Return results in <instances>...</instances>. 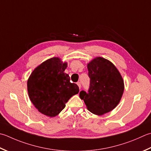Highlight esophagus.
Listing matches in <instances>:
<instances>
[{
	"mask_svg": "<svg viewBox=\"0 0 151 151\" xmlns=\"http://www.w3.org/2000/svg\"><path fill=\"white\" fill-rule=\"evenodd\" d=\"M76 84H77V85L78 86L79 88H80V89H81V82H78Z\"/></svg>",
	"mask_w": 151,
	"mask_h": 151,
	"instance_id": "1",
	"label": "esophagus"
}]
</instances>
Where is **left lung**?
<instances>
[{
    "label": "left lung",
    "mask_w": 151,
    "mask_h": 151,
    "mask_svg": "<svg viewBox=\"0 0 151 151\" xmlns=\"http://www.w3.org/2000/svg\"><path fill=\"white\" fill-rule=\"evenodd\" d=\"M90 78L88 92L82 90L80 97L93 114L109 113L119 104L124 92V81L114 65L105 59L96 58L88 64Z\"/></svg>",
    "instance_id": "left-lung-1"
}]
</instances>
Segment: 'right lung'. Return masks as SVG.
<instances>
[{
    "label": "right lung",
    "instance_id": "right-lung-1",
    "mask_svg": "<svg viewBox=\"0 0 151 151\" xmlns=\"http://www.w3.org/2000/svg\"><path fill=\"white\" fill-rule=\"evenodd\" d=\"M67 63L60 58L45 61L35 69L27 81L29 98L40 113L48 116L58 115L65 107L79 88L70 82V76L65 73Z\"/></svg>",
    "mask_w": 151,
    "mask_h": 151
}]
</instances>
